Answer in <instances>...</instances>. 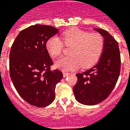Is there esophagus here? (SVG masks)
Returning <instances> with one entry per match:
<instances>
[{
  "instance_id": "1",
  "label": "esophagus",
  "mask_w": 130,
  "mask_h": 130,
  "mask_svg": "<svg viewBox=\"0 0 130 130\" xmlns=\"http://www.w3.org/2000/svg\"><path fill=\"white\" fill-rule=\"evenodd\" d=\"M69 74V73H67V72H63V77H66Z\"/></svg>"
}]
</instances>
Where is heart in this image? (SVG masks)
<instances>
[{
  "label": "heart",
  "mask_w": 130,
  "mask_h": 130,
  "mask_svg": "<svg viewBox=\"0 0 130 130\" xmlns=\"http://www.w3.org/2000/svg\"><path fill=\"white\" fill-rule=\"evenodd\" d=\"M66 46H72L69 56L59 59L55 63L56 68L63 71H70L82 66L88 68L96 63L104 47V40L101 35L91 33L78 28L67 30L62 34ZM63 43L57 36L50 37L46 42V48L50 56L61 55Z\"/></svg>",
  "instance_id": "1"
}]
</instances>
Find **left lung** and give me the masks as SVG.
Listing matches in <instances>:
<instances>
[{
    "instance_id": "obj_1",
    "label": "left lung",
    "mask_w": 130,
    "mask_h": 130,
    "mask_svg": "<svg viewBox=\"0 0 130 130\" xmlns=\"http://www.w3.org/2000/svg\"><path fill=\"white\" fill-rule=\"evenodd\" d=\"M93 29L104 38L103 50L96 65L76 74L78 82L73 88L77 101L86 105L98 104L109 96L120 72V54L117 40L104 29Z\"/></svg>"
}]
</instances>
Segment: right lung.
<instances>
[{"instance_id": "obj_1", "label": "right lung", "mask_w": 130, "mask_h": 130, "mask_svg": "<svg viewBox=\"0 0 130 130\" xmlns=\"http://www.w3.org/2000/svg\"><path fill=\"white\" fill-rule=\"evenodd\" d=\"M59 32L52 26L35 25L21 31L10 53V75L20 96L38 107L49 105L56 98V84L63 78L46 48L48 38Z\"/></svg>"}]
</instances>
